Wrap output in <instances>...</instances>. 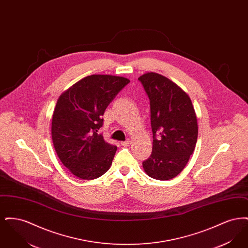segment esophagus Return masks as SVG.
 Masks as SVG:
<instances>
[{"label":"esophagus","mask_w":248,"mask_h":248,"mask_svg":"<svg viewBox=\"0 0 248 248\" xmlns=\"http://www.w3.org/2000/svg\"><path fill=\"white\" fill-rule=\"evenodd\" d=\"M121 144H122L124 147H127V146H129L130 144H131V140H125V141L121 142Z\"/></svg>","instance_id":"1"}]
</instances>
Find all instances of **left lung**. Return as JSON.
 <instances>
[{"label":"left lung","mask_w":248,"mask_h":248,"mask_svg":"<svg viewBox=\"0 0 248 248\" xmlns=\"http://www.w3.org/2000/svg\"><path fill=\"white\" fill-rule=\"evenodd\" d=\"M151 106L153 152L142 165L149 177L168 180L184 169L198 137L197 117L189 95L165 76L148 72L139 78Z\"/></svg>","instance_id":"8db88e82"}]
</instances>
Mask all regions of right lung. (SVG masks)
Masks as SVG:
<instances>
[{
	"label": "right lung",
	"mask_w": 248,
	"mask_h": 248,
	"mask_svg": "<svg viewBox=\"0 0 248 248\" xmlns=\"http://www.w3.org/2000/svg\"><path fill=\"white\" fill-rule=\"evenodd\" d=\"M129 82L124 77L94 74L59 96L52 118V140L61 163L74 176L94 179L110 167L117 147L97 132L107 107Z\"/></svg>",
	"instance_id": "obj_1"
}]
</instances>
